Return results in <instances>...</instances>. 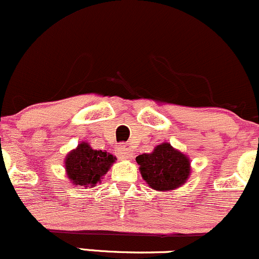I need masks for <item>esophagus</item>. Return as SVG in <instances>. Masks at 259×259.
<instances>
[{"instance_id":"1","label":"esophagus","mask_w":259,"mask_h":259,"mask_svg":"<svg viewBox=\"0 0 259 259\" xmlns=\"http://www.w3.org/2000/svg\"><path fill=\"white\" fill-rule=\"evenodd\" d=\"M118 154L122 159H131L133 155V153H132V149H131V147L128 146V144H121L118 148Z\"/></svg>"}]
</instances>
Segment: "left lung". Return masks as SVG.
Returning a JSON list of instances; mask_svg holds the SVG:
<instances>
[{
    "label": "left lung",
    "instance_id": "left-lung-1",
    "mask_svg": "<svg viewBox=\"0 0 259 259\" xmlns=\"http://www.w3.org/2000/svg\"><path fill=\"white\" fill-rule=\"evenodd\" d=\"M144 182L158 191H169L185 184L190 175V160L169 143L158 144L152 153L136 158Z\"/></svg>",
    "mask_w": 259,
    "mask_h": 259
}]
</instances>
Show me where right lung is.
Segmentation results:
<instances>
[{
  "mask_svg": "<svg viewBox=\"0 0 259 259\" xmlns=\"http://www.w3.org/2000/svg\"><path fill=\"white\" fill-rule=\"evenodd\" d=\"M116 157L106 151H96L88 142H81L68 153L65 170L73 185L94 188L115 163Z\"/></svg>",
  "mask_w": 259,
  "mask_h": 259,
  "instance_id": "obj_1",
  "label": "right lung"
}]
</instances>
